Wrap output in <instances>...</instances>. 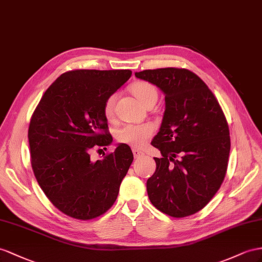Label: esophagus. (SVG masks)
<instances>
[{"label":"esophagus","mask_w":262,"mask_h":262,"mask_svg":"<svg viewBox=\"0 0 262 262\" xmlns=\"http://www.w3.org/2000/svg\"><path fill=\"white\" fill-rule=\"evenodd\" d=\"M133 154H134V157H135V158L144 156V152L142 150L137 149V148H133Z\"/></svg>","instance_id":"1"}]
</instances>
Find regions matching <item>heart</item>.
<instances>
[{"instance_id":"heart-1","label":"heart","mask_w":262,"mask_h":262,"mask_svg":"<svg viewBox=\"0 0 262 262\" xmlns=\"http://www.w3.org/2000/svg\"><path fill=\"white\" fill-rule=\"evenodd\" d=\"M130 92L145 106L156 103L158 98V92L156 87L148 82H145V80H138V82L132 84ZM116 98V94H112L104 102L103 113L107 119H111L114 115V106H115ZM152 134L154 127L149 124L125 125L117 132L116 137L120 143L136 147V148H140V147L145 146L146 143L148 142V139L152 136Z\"/></svg>"}]
</instances>
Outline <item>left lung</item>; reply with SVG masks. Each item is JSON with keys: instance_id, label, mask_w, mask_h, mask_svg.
<instances>
[{"instance_id": "left-lung-1", "label": "left lung", "mask_w": 262, "mask_h": 262, "mask_svg": "<svg viewBox=\"0 0 262 262\" xmlns=\"http://www.w3.org/2000/svg\"><path fill=\"white\" fill-rule=\"evenodd\" d=\"M137 78L165 94V113L151 145L156 171L147 180V193L158 210L175 218L196 213L223 184L230 152L225 114L212 92L186 69L146 70Z\"/></svg>"}]
</instances>
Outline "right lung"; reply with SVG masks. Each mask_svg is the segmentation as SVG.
Masks as SVG:
<instances>
[{
	"instance_id": "add662e5",
	"label": "right lung",
	"mask_w": 262,
	"mask_h": 262,
	"mask_svg": "<svg viewBox=\"0 0 262 262\" xmlns=\"http://www.w3.org/2000/svg\"><path fill=\"white\" fill-rule=\"evenodd\" d=\"M130 76L129 70L66 72L46 90L33 113V171L51 203L72 218L90 220L108 210L133 163L126 144L102 160L93 162L90 156L93 148L112 144L104 102Z\"/></svg>"
}]
</instances>
